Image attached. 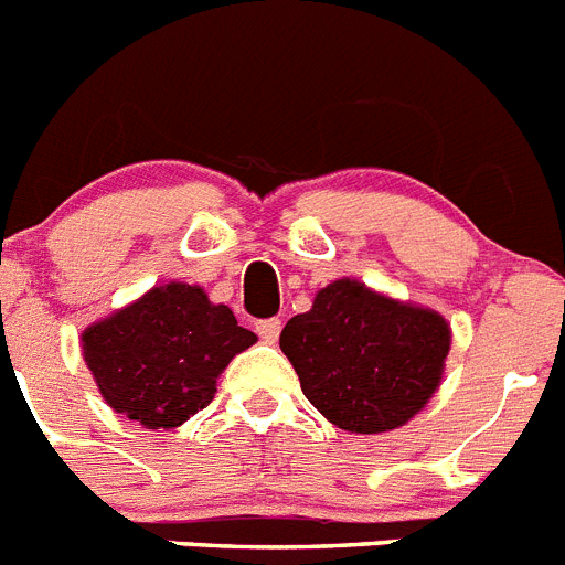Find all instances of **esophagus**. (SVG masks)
<instances>
[{
	"instance_id": "esophagus-1",
	"label": "esophagus",
	"mask_w": 565,
	"mask_h": 565,
	"mask_svg": "<svg viewBox=\"0 0 565 565\" xmlns=\"http://www.w3.org/2000/svg\"><path fill=\"white\" fill-rule=\"evenodd\" d=\"M279 331H282V319L271 317V319H259V322H257V333H259V339H263V342L274 344L279 339Z\"/></svg>"
}]
</instances>
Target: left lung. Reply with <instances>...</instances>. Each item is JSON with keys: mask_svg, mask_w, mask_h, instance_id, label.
I'll return each instance as SVG.
<instances>
[{"mask_svg": "<svg viewBox=\"0 0 565 565\" xmlns=\"http://www.w3.org/2000/svg\"><path fill=\"white\" fill-rule=\"evenodd\" d=\"M302 393L351 433H387L430 402L450 351V326L427 308L402 306L337 279L279 333Z\"/></svg>", "mask_w": 565, "mask_h": 565, "instance_id": "left-lung-1", "label": "left lung"}]
</instances>
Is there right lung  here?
Returning a JSON list of instances; mask_svg holds the SVG:
<instances>
[{"mask_svg":"<svg viewBox=\"0 0 565 565\" xmlns=\"http://www.w3.org/2000/svg\"><path fill=\"white\" fill-rule=\"evenodd\" d=\"M104 402L149 430L189 422L214 398L226 364L257 342L203 288L169 282L82 337Z\"/></svg>","mask_w":565,"mask_h":565,"instance_id":"right-lung-1","label":"right lung"}]
</instances>
